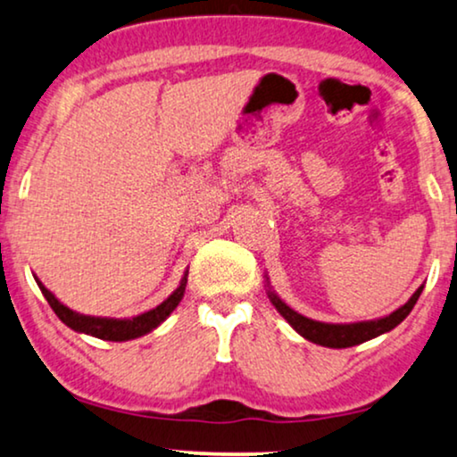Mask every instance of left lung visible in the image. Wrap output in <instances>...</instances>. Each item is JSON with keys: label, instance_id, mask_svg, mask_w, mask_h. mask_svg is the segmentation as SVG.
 Segmentation results:
<instances>
[{"label": "left lung", "instance_id": "obj_1", "mask_svg": "<svg viewBox=\"0 0 457 457\" xmlns=\"http://www.w3.org/2000/svg\"><path fill=\"white\" fill-rule=\"evenodd\" d=\"M267 286H270V282H267ZM422 288L424 286H420V288L410 296V301H407L405 305H401L397 312L386 315V318L370 320V321H355V324H326V321L305 318V315L296 313L295 309H290L288 305H286V303L279 299V296L271 288L267 290V295H270V301L273 303V307L278 309V313L282 315V318L288 321V324L295 328V330L299 332L303 338L312 340V343H315V345L330 346V349H346V346L361 345L370 338H376V337H380V334L391 332L395 326H399L401 321L410 315L413 305H416L420 295H422Z\"/></svg>", "mask_w": 457, "mask_h": 457}]
</instances>
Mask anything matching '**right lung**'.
Wrapping results in <instances>:
<instances>
[{
	"label": "right lung",
	"instance_id": "right-lung-1",
	"mask_svg": "<svg viewBox=\"0 0 457 457\" xmlns=\"http://www.w3.org/2000/svg\"><path fill=\"white\" fill-rule=\"evenodd\" d=\"M186 284H187V271L184 273V278H181L178 288L173 290V295H169V299L162 301L158 307L150 309V312L139 313V315H136V318L114 320V318H94V315H83V313L72 312V309L62 305V303H60L56 296H54L52 292L47 290L46 286L37 279L41 295L46 296V301L50 303L54 313L58 315L62 324H66L71 330H75V332L89 334V337H96L102 340H114V343H123V340L139 338V337H144V334H148L154 330V328L161 326L162 321H165L169 315L173 313V309L179 305V301L184 299Z\"/></svg>",
	"mask_w": 457,
	"mask_h": 457
}]
</instances>
